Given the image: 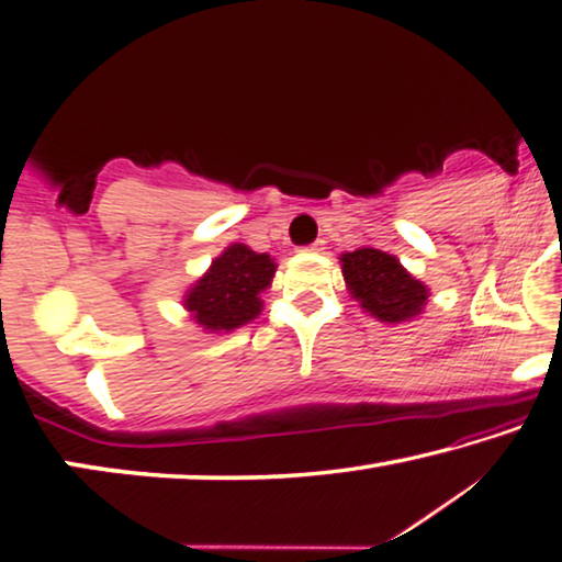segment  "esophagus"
<instances>
[{"label":"esophagus","instance_id":"obj_1","mask_svg":"<svg viewBox=\"0 0 562 562\" xmlns=\"http://www.w3.org/2000/svg\"><path fill=\"white\" fill-rule=\"evenodd\" d=\"M323 249H325V241L317 239V241H313V245H310V247H305V252H323Z\"/></svg>","mask_w":562,"mask_h":562}]
</instances>
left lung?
I'll return each instance as SVG.
<instances>
[{
	"label": "left lung",
	"instance_id": "1",
	"mask_svg": "<svg viewBox=\"0 0 562 562\" xmlns=\"http://www.w3.org/2000/svg\"><path fill=\"white\" fill-rule=\"evenodd\" d=\"M346 288L368 315L381 323H408L422 315L429 288L412 278L396 257L373 247L340 255Z\"/></svg>",
	"mask_w": 562,
	"mask_h": 562
}]
</instances>
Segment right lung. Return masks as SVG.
<instances>
[{
	"label": "right lung",
	"instance_id": "right-lung-1",
	"mask_svg": "<svg viewBox=\"0 0 562 562\" xmlns=\"http://www.w3.org/2000/svg\"><path fill=\"white\" fill-rule=\"evenodd\" d=\"M274 259L247 245H229L214 259L204 278L183 295V307L206 333H229L262 313V292L270 288Z\"/></svg>",
	"mask_w": 562,
	"mask_h": 562
}]
</instances>
